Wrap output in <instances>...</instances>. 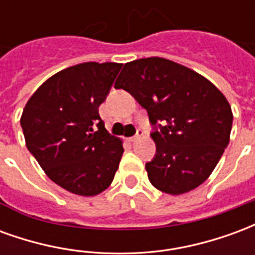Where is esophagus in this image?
<instances>
[{
    "instance_id": "1",
    "label": "esophagus",
    "mask_w": 255,
    "mask_h": 255,
    "mask_svg": "<svg viewBox=\"0 0 255 255\" xmlns=\"http://www.w3.org/2000/svg\"><path fill=\"white\" fill-rule=\"evenodd\" d=\"M140 136H143V129H142V128H138V129H136V133L133 135L132 138H129V140H131V142H135V140H138Z\"/></svg>"
}]
</instances>
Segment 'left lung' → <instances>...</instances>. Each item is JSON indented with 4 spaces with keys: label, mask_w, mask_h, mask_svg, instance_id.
<instances>
[{
    "label": "left lung",
    "mask_w": 255,
    "mask_h": 255,
    "mask_svg": "<svg viewBox=\"0 0 255 255\" xmlns=\"http://www.w3.org/2000/svg\"><path fill=\"white\" fill-rule=\"evenodd\" d=\"M115 89L128 91L149 115L157 150L146 171L160 191L179 195L213 172L230 142L232 111L208 79L171 60L127 63Z\"/></svg>",
    "instance_id": "1"
}]
</instances>
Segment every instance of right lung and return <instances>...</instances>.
<instances>
[{"label": "right lung", "mask_w": 255, "mask_h": 255, "mask_svg": "<svg viewBox=\"0 0 255 255\" xmlns=\"http://www.w3.org/2000/svg\"><path fill=\"white\" fill-rule=\"evenodd\" d=\"M123 64L83 63L47 79L25 105L20 124L27 149L67 191L93 197L111 186L123 155L98 108Z\"/></svg>", "instance_id": "right-lung-1"}]
</instances>
